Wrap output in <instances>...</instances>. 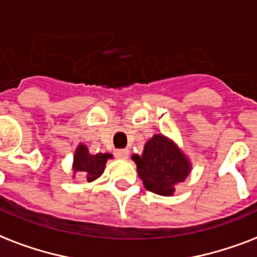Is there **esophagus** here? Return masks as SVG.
I'll return each instance as SVG.
<instances>
[{
    "label": "esophagus",
    "instance_id": "obj_1",
    "mask_svg": "<svg viewBox=\"0 0 257 257\" xmlns=\"http://www.w3.org/2000/svg\"><path fill=\"white\" fill-rule=\"evenodd\" d=\"M128 153L130 151L127 150V149H120V150H115L114 151V156L118 158V160H127V157H128Z\"/></svg>",
    "mask_w": 257,
    "mask_h": 257
}]
</instances>
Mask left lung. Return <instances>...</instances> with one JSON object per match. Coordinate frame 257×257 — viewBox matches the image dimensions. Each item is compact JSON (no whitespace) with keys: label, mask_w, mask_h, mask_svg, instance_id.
Returning <instances> with one entry per match:
<instances>
[{"label":"left lung","mask_w":257,"mask_h":257,"mask_svg":"<svg viewBox=\"0 0 257 257\" xmlns=\"http://www.w3.org/2000/svg\"><path fill=\"white\" fill-rule=\"evenodd\" d=\"M139 178L147 190L160 196H173L176 185L184 182L192 170L190 161L176 142L162 134L153 135L141 156L131 157Z\"/></svg>","instance_id":"1"}]
</instances>
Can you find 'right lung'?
Instances as JSON below:
<instances>
[{
    "mask_svg": "<svg viewBox=\"0 0 257 257\" xmlns=\"http://www.w3.org/2000/svg\"><path fill=\"white\" fill-rule=\"evenodd\" d=\"M112 156L108 153H99V154H91L85 145L80 143L75 150L73 156L72 170L73 174H81L84 180L88 182L97 180L103 174L106 169L107 161L111 160ZM75 177V176H73Z\"/></svg>",
    "mask_w": 257,
    "mask_h": 257,
    "instance_id": "obj_1",
    "label": "right lung"
}]
</instances>
